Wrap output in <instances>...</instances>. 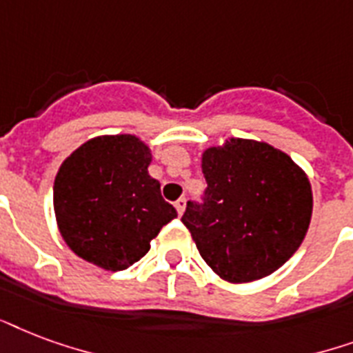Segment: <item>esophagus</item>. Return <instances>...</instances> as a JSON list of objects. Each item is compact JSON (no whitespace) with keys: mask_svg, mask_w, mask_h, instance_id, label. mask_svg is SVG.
Returning a JSON list of instances; mask_svg holds the SVG:
<instances>
[{"mask_svg":"<svg viewBox=\"0 0 353 353\" xmlns=\"http://www.w3.org/2000/svg\"><path fill=\"white\" fill-rule=\"evenodd\" d=\"M174 208H176V212H179V215L184 214V210H185V199H184V196H180L179 201L174 202Z\"/></svg>","mask_w":353,"mask_h":353,"instance_id":"1","label":"esophagus"}]
</instances>
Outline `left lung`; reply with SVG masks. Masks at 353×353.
<instances>
[{
    "instance_id": "8db88e82",
    "label": "left lung",
    "mask_w": 353,
    "mask_h": 353,
    "mask_svg": "<svg viewBox=\"0 0 353 353\" xmlns=\"http://www.w3.org/2000/svg\"><path fill=\"white\" fill-rule=\"evenodd\" d=\"M204 202L182 223L202 259L230 283L272 274L304 241L313 212L307 174L265 141L228 138L202 152Z\"/></svg>"
}]
</instances>
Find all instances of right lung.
<instances>
[{
    "instance_id": "obj_1",
    "label": "right lung",
    "mask_w": 353,
    "mask_h": 353,
    "mask_svg": "<svg viewBox=\"0 0 353 353\" xmlns=\"http://www.w3.org/2000/svg\"><path fill=\"white\" fill-rule=\"evenodd\" d=\"M151 149L138 136H97L75 149L54 176L60 236L79 258L123 270L149 252L163 225L176 217L149 174Z\"/></svg>"
}]
</instances>
